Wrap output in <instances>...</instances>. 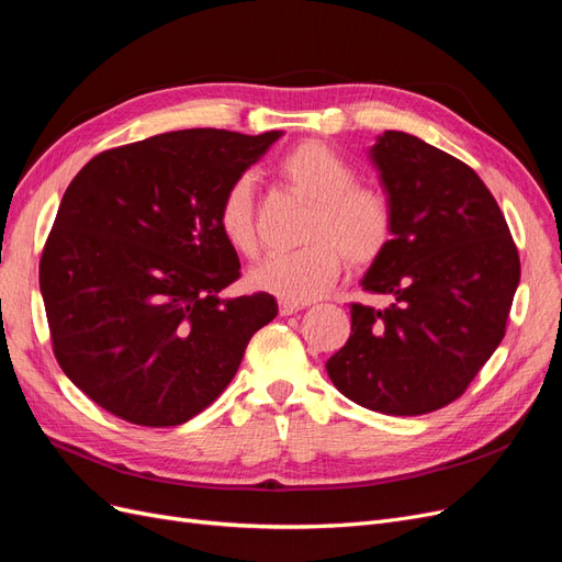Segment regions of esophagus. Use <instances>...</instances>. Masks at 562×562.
<instances>
[{
  "label": "esophagus",
  "mask_w": 562,
  "mask_h": 562,
  "mask_svg": "<svg viewBox=\"0 0 562 562\" xmlns=\"http://www.w3.org/2000/svg\"><path fill=\"white\" fill-rule=\"evenodd\" d=\"M280 307V315L286 317V315H296L299 311H303V303H292V301H280L278 303Z\"/></svg>",
  "instance_id": "1"
}]
</instances>
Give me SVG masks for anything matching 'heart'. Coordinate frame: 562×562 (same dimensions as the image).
I'll list each match as a JSON object with an SVG mask.
<instances>
[{
	"instance_id": "b5f03b06",
	"label": "heart",
	"mask_w": 562,
	"mask_h": 562,
	"mask_svg": "<svg viewBox=\"0 0 562 562\" xmlns=\"http://www.w3.org/2000/svg\"><path fill=\"white\" fill-rule=\"evenodd\" d=\"M282 182L311 203L301 243L289 255L266 257L249 270V284L282 301L307 303L327 294L342 259L367 268L385 255L394 216L383 191L357 182V170L329 144L307 139L280 160ZM216 222L226 243L243 257L257 255L255 179L240 175L224 191Z\"/></svg>"
}]
</instances>
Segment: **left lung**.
<instances>
[{"instance_id": "1", "label": "left lung", "mask_w": 562, "mask_h": 562, "mask_svg": "<svg viewBox=\"0 0 562 562\" xmlns=\"http://www.w3.org/2000/svg\"><path fill=\"white\" fill-rule=\"evenodd\" d=\"M369 156L394 228L361 286L394 301L383 311L352 303V334L327 373L359 406L423 415L456 402L497 350L520 259L467 162L400 131L378 135Z\"/></svg>"}]
</instances>
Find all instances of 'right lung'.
Returning a JSON list of instances; mask_svg holds the SVG:
<instances>
[{"mask_svg":"<svg viewBox=\"0 0 562 562\" xmlns=\"http://www.w3.org/2000/svg\"><path fill=\"white\" fill-rule=\"evenodd\" d=\"M280 131L162 133L90 158L40 261L53 352L98 406L142 427L207 408L276 299H222L240 261L216 222L224 191Z\"/></svg>","mask_w":562,"mask_h":562,"instance_id":"1","label":"right lung"}]
</instances>
